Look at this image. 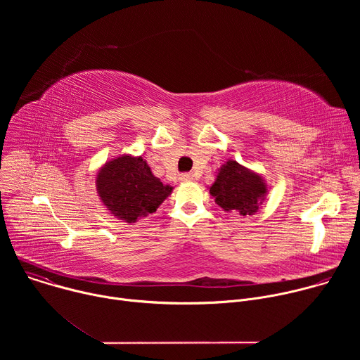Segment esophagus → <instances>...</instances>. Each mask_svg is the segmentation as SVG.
Instances as JSON below:
<instances>
[{"instance_id":"34e87169","label":"esophagus","mask_w":360,"mask_h":360,"mask_svg":"<svg viewBox=\"0 0 360 360\" xmlns=\"http://www.w3.org/2000/svg\"><path fill=\"white\" fill-rule=\"evenodd\" d=\"M179 179H181L182 182H188V181H192V179H193V175L189 174V172H185V174H181V175H179Z\"/></svg>"}]
</instances>
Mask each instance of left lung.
<instances>
[{
    "label": "left lung",
    "mask_w": 360,
    "mask_h": 360,
    "mask_svg": "<svg viewBox=\"0 0 360 360\" xmlns=\"http://www.w3.org/2000/svg\"><path fill=\"white\" fill-rule=\"evenodd\" d=\"M210 192L225 211L238 212L242 217L255 215L266 193V184L259 175L240 167L236 161H228Z\"/></svg>",
    "instance_id": "8db88e82"
}]
</instances>
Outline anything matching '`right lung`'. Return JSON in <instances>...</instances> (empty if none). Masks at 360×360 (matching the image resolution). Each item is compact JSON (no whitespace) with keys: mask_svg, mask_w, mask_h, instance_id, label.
<instances>
[{"mask_svg":"<svg viewBox=\"0 0 360 360\" xmlns=\"http://www.w3.org/2000/svg\"><path fill=\"white\" fill-rule=\"evenodd\" d=\"M98 193L118 219L135 222L157 211L172 188L153 176L142 157L122 155L102 168L96 176Z\"/></svg>","mask_w":360,"mask_h":360,"instance_id":"add662e5","label":"right lung"}]
</instances>
